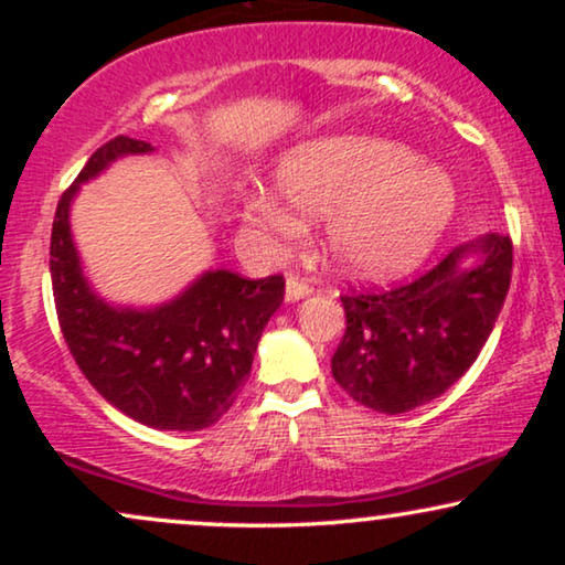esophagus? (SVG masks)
Wrapping results in <instances>:
<instances>
[{"label":"esophagus","mask_w":565,"mask_h":565,"mask_svg":"<svg viewBox=\"0 0 565 565\" xmlns=\"http://www.w3.org/2000/svg\"><path fill=\"white\" fill-rule=\"evenodd\" d=\"M311 282L303 280V277L298 275H290L288 277V285H285V292H288V300H300L306 296H311Z\"/></svg>","instance_id":"34e87169"}]
</instances>
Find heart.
<instances>
[{
	"label": "heart",
	"instance_id": "b5f03b06",
	"mask_svg": "<svg viewBox=\"0 0 565 565\" xmlns=\"http://www.w3.org/2000/svg\"><path fill=\"white\" fill-rule=\"evenodd\" d=\"M277 188L296 211L329 218V254L367 277L419 265L455 207L443 169L422 164L404 146L362 136L316 138L290 149L277 167ZM246 215L282 238L303 234V221L267 192L249 200Z\"/></svg>",
	"mask_w": 565,
	"mask_h": 565
}]
</instances>
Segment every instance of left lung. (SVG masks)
<instances>
[{
    "label": "left lung",
    "mask_w": 565,
    "mask_h": 565,
    "mask_svg": "<svg viewBox=\"0 0 565 565\" xmlns=\"http://www.w3.org/2000/svg\"><path fill=\"white\" fill-rule=\"evenodd\" d=\"M468 256L473 266L465 264ZM509 282L512 238L486 234L455 246L416 280L385 290L350 288L331 375L347 396L381 414H406L443 396L476 362Z\"/></svg>",
    "instance_id": "8db88e82"
}]
</instances>
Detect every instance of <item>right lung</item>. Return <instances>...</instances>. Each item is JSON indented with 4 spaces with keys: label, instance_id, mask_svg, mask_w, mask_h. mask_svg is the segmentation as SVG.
Instances as JSON below:
<instances>
[{
    "label": "right lung",
    "instance_id": "1",
    "mask_svg": "<svg viewBox=\"0 0 565 565\" xmlns=\"http://www.w3.org/2000/svg\"><path fill=\"white\" fill-rule=\"evenodd\" d=\"M130 136L92 153L58 200L51 231V282L58 327L84 377L105 401L153 429L198 431L234 406L269 316L282 303L285 277L246 280L228 269L205 273L159 308H113L84 280L68 228L79 182L126 153H149Z\"/></svg>",
    "mask_w": 565,
    "mask_h": 565
}]
</instances>
